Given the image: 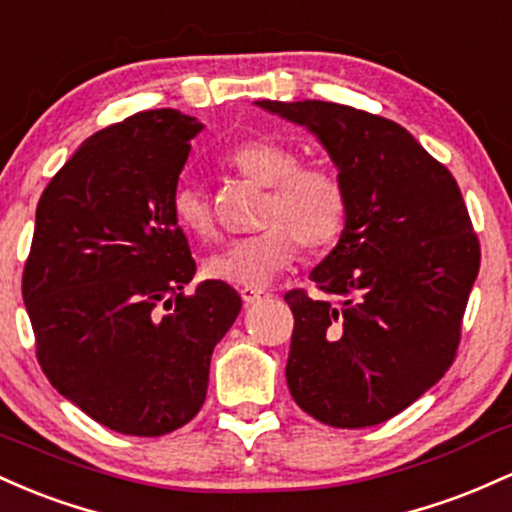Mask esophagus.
Returning <instances> with one entry per match:
<instances>
[{
	"instance_id": "esophagus-1",
	"label": "esophagus",
	"mask_w": 512,
	"mask_h": 512,
	"mask_svg": "<svg viewBox=\"0 0 512 512\" xmlns=\"http://www.w3.org/2000/svg\"><path fill=\"white\" fill-rule=\"evenodd\" d=\"M263 297H268L266 292L254 290V287H244V290H241V300H244L246 307H249V304H256L258 300H263Z\"/></svg>"
}]
</instances>
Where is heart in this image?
<instances>
[{"instance_id": "heart-1", "label": "heart", "mask_w": 512, "mask_h": 512, "mask_svg": "<svg viewBox=\"0 0 512 512\" xmlns=\"http://www.w3.org/2000/svg\"><path fill=\"white\" fill-rule=\"evenodd\" d=\"M222 164L241 179L266 188L256 234L229 241L205 261V273L220 283L263 287L300 254L329 249L348 225V188L329 166L304 164L295 149L266 137L239 142ZM171 215L193 237H215V215L208 195L193 183L171 193Z\"/></svg>"}]
</instances>
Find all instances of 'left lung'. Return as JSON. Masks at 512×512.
Segmentation results:
<instances>
[{"label": "left lung", "instance_id": "obj_1", "mask_svg": "<svg viewBox=\"0 0 512 512\" xmlns=\"http://www.w3.org/2000/svg\"><path fill=\"white\" fill-rule=\"evenodd\" d=\"M307 125L348 188V225L314 268L319 292H285L295 329L287 387L333 428L389 421L455 360L481 246L455 176L406 128L329 101H258Z\"/></svg>", "mask_w": 512, "mask_h": 512}]
</instances>
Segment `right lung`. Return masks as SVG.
Listing matches in <instances>:
<instances>
[{"mask_svg":"<svg viewBox=\"0 0 512 512\" xmlns=\"http://www.w3.org/2000/svg\"><path fill=\"white\" fill-rule=\"evenodd\" d=\"M203 125L174 108L91 135L38 200L26 312L50 384L101 426L159 438L208 394L212 350L241 297L195 275L171 193Z\"/></svg>","mask_w":512,"mask_h":512,"instance_id":"obj_1","label":"right lung"}]
</instances>
